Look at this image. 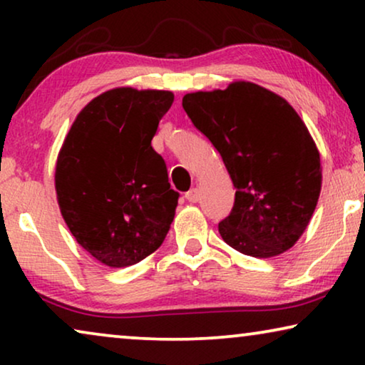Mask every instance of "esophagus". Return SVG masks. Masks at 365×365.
<instances>
[{"mask_svg": "<svg viewBox=\"0 0 365 365\" xmlns=\"http://www.w3.org/2000/svg\"><path fill=\"white\" fill-rule=\"evenodd\" d=\"M186 199L189 202H197L199 201V191L196 187H192L191 191L186 192Z\"/></svg>", "mask_w": 365, "mask_h": 365, "instance_id": "esophagus-1", "label": "esophagus"}]
</instances>
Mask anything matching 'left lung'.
I'll return each mask as SVG.
<instances>
[{
  "instance_id": "obj_1",
  "label": "left lung",
  "mask_w": 365,
  "mask_h": 365,
  "mask_svg": "<svg viewBox=\"0 0 365 365\" xmlns=\"http://www.w3.org/2000/svg\"><path fill=\"white\" fill-rule=\"evenodd\" d=\"M182 108L221 154L236 187L219 222L229 246L252 257L279 256L306 231L322 184L321 156L286 99L249 81L189 93Z\"/></svg>"
}]
</instances>
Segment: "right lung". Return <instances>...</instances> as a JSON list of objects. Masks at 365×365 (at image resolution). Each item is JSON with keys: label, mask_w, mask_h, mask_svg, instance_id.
Returning a JSON list of instances; mask_svg holds the SVG:
<instances>
[{"label": "right lung", "mask_w": 365, "mask_h": 365, "mask_svg": "<svg viewBox=\"0 0 365 365\" xmlns=\"http://www.w3.org/2000/svg\"><path fill=\"white\" fill-rule=\"evenodd\" d=\"M171 91L116 88L81 109L56 163L58 204L78 244L109 267L133 266L161 246L179 192L151 141Z\"/></svg>", "instance_id": "right-lung-1"}]
</instances>
